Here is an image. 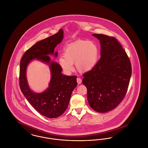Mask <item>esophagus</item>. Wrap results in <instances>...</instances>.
<instances>
[{
	"label": "esophagus",
	"mask_w": 148,
	"mask_h": 148,
	"mask_svg": "<svg viewBox=\"0 0 148 148\" xmlns=\"http://www.w3.org/2000/svg\"><path fill=\"white\" fill-rule=\"evenodd\" d=\"M77 83L78 84H80L82 83V80L80 77H77Z\"/></svg>",
	"instance_id": "1"
}]
</instances>
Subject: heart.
Masks as SVG:
<instances>
[{"mask_svg":"<svg viewBox=\"0 0 148 148\" xmlns=\"http://www.w3.org/2000/svg\"><path fill=\"white\" fill-rule=\"evenodd\" d=\"M99 49L94 42L78 40L68 45L64 51V56H60L59 63L66 72L73 71V64L75 63L77 71L86 73L91 71L98 60Z\"/></svg>","mask_w":148,"mask_h":148,"instance_id":"b5f03b06","label":"heart"}]
</instances>
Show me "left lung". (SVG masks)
<instances>
[{"mask_svg": "<svg viewBox=\"0 0 148 148\" xmlns=\"http://www.w3.org/2000/svg\"><path fill=\"white\" fill-rule=\"evenodd\" d=\"M100 40V56L96 65L83 74L89 106L99 113L115 108L125 96L132 75L127 53L112 36L93 34Z\"/></svg>", "mask_w": 148, "mask_h": 148, "instance_id": "obj_1", "label": "left lung"}]
</instances>
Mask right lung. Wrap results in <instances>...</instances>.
I'll return each instance as SVG.
<instances>
[{"label":"right lung","instance_id":"obj_1","mask_svg":"<svg viewBox=\"0 0 148 148\" xmlns=\"http://www.w3.org/2000/svg\"><path fill=\"white\" fill-rule=\"evenodd\" d=\"M63 34V30L60 29L56 34L35 43L25 51L20 63L21 92L38 112L49 118H56L63 114L68 106L71 93L77 85V77L63 75L61 66L51 61L49 56H58V52L54 53V49L62 41ZM35 58L49 65L52 75L49 88L40 93H34L29 89L26 75L28 63Z\"/></svg>","mask_w":148,"mask_h":148}]
</instances>
